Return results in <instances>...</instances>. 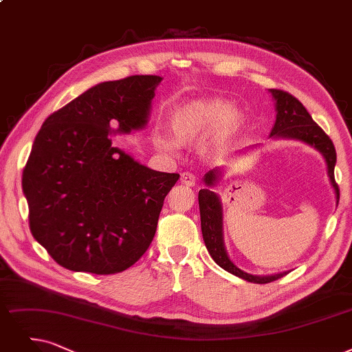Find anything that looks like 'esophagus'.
<instances>
[{
    "label": "esophagus",
    "mask_w": 352,
    "mask_h": 352,
    "mask_svg": "<svg viewBox=\"0 0 352 352\" xmlns=\"http://www.w3.org/2000/svg\"><path fill=\"white\" fill-rule=\"evenodd\" d=\"M180 180H182V184L186 185V186H195L196 184H198V177H196V176H195L193 173H190V172L182 173Z\"/></svg>",
    "instance_id": "1"
}]
</instances>
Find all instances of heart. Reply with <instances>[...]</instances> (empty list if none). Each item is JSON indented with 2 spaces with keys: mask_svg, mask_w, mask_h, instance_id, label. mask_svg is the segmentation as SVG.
I'll list each match as a JSON object with an SVG mask.
<instances>
[{
  "mask_svg": "<svg viewBox=\"0 0 352 352\" xmlns=\"http://www.w3.org/2000/svg\"><path fill=\"white\" fill-rule=\"evenodd\" d=\"M241 125V116L236 114L232 102L221 98H196L173 109L170 131L177 144H196L212 137L222 129L221 137H228ZM157 144L173 150L175 144L159 137Z\"/></svg>",
  "mask_w": 352,
  "mask_h": 352,
  "instance_id": "b5f03b06",
  "label": "heart"
}]
</instances>
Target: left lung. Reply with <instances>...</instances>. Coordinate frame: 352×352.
Returning a JSON list of instances; mask_svg holds the SVG:
<instances>
[{
    "label": "left lung",
    "mask_w": 352,
    "mask_h": 352,
    "mask_svg": "<svg viewBox=\"0 0 352 352\" xmlns=\"http://www.w3.org/2000/svg\"><path fill=\"white\" fill-rule=\"evenodd\" d=\"M276 100V109H277V118L276 124L270 133L273 137H289V138H298L302 142L314 146L318 148L328 164V175L331 179V184L335 188L336 199L340 201V188L338 184L335 182L333 168L336 163V151L335 146L329 135L323 131L319 125L312 120L311 114L303 107V104L298 100L296 96L292 94L282 91V89H270ZM217 179V170H210L205 175V184L214 185ZM199 210H201V227H202V235L205 245L209 251L210 257L214 261L222 267L223 270L228 273L241 277L244 280L252 283H270L274 280L282 278L287 273H280L274 276H252L248 273H244L243 270L238 269L236 265L228 258L227 251H225L223 241H222V209L217 193L209 189H201L199 195Z\"/></svg>",
    "instance_id": "left-lung-1"
}]
</instances>
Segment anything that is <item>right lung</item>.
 I'll return each mask as SVG.
<instances>
[{"mask_svg":"<svg viewBox=\"0 0 352 352\" xmlns=\"http://www.w3.org/2000/svg\"><path fill=\"white\" fill-rule=\"evenodd\" d=\"M160 76L102 82L41 125L23 170L33 236L72 272L116 274L135 264L156 234L166 195L179 180L111 144V129L147 122Z\"/></svg>","mask_w":352,"mask_h":352,"instance_id":"add662e5","label":"right lung"}]
</instances>
